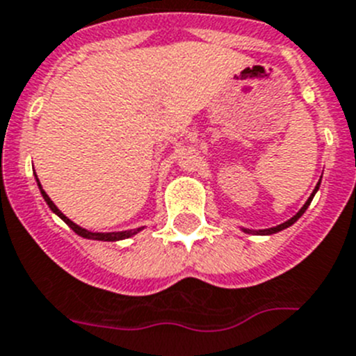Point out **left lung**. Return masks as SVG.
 <instances>
[{"label":"left lung","instance_id":"obj_1","mask_svg":"<svg viewBox=\"0 0 356 356\" xmlns=\"http://www.w3.org/2000/svg\"><path fill=\"white\" fill-rule=\"evenodd\" d=\"M319 184H321V182H318V186H316V190L312 191V195H310L309 197V200L305 202V204H303V207L300 211H298L296 214H294L293 218H291V220H287V222H284V223H280V225H277V227H271V229H264V230H250V229H243L245 230V232H254V234H261V236H270V234H277V232H280V230H284V229H287V227H291L293 225L294 222H296L298 218L302 216L303 213H305L307 211V207L310 206V202H312V198H314V195H316V191L319 190Z\"/></svg>","mask_w":356,"mask_h":356}]
</instances>
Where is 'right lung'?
Wrapping results in <instances>:
<instances>
[{
	"instance_id": "1",
	"label": "right lung",
	"mask_w": 356,
	"mask_h": 356,
	"mask_svg": "<svg viewBox=\"0 0 356 356\" xmlns=\"http://www.w3.org/2000/svg\"><path fill=\"white\" fill-rule=\"evenodd\" d=\"M37 184H38V188H40V193H42L44 200H46V204H47V206H49V209L53 211L54 214H58V216L62 218L63 222H65L67 225L70 227V229L74 230V232L78 234V236H81V238H86V239H97V241H120V239L131 238V236H134V234H138L140 230L143 229V227H138V229L122 230V232H90V230H86V229H83V227L76 225V223L72 222V220H69V218H67L65 214H63L62 211L58 209V207L54 206L53 200H51V198L47 197L46 191L42 190V186H40V182H38V179H37Z\"/></svg>"
}]
</instances>
